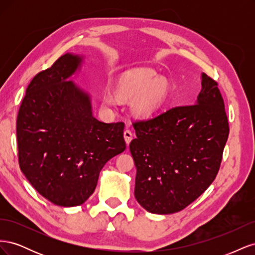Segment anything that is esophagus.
<instances>
[{
	"mask_svg": "<svg viewBox=\"0 0 255 255\" xmlns=\"http://www.w3.org/2000/svg\"><path fill=\"white\" fill-rule=\"evenodd\" d=\"M123 137H125V140H126L127 144L128 145L129 142L132 141V139H133V133L130 132L129 129H126L125 133H123Z\"/></svg>",
	"mask_w": 255,
	"mask_h": 255,
	"instance_id": "esophagus-1",
	"label": "esophagus"
}]
</instances>
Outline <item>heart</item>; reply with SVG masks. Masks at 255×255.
Segmentation results:
<instances>
[{"mask_svg": "<svg viewBox=\"0 0 255 255\" xmlns=\"http://www.w3.org/2000/svg\"><path fill=\"white\" fill-rule=\"evenodd\" d=\"M116 95L123 102H133V113L137 117L150 118L164 105L168 85L153 73L127 74L119 81ZM103 103L113 107L117 104V98L112 92H105Z\"/></svg>", "mask_w": 255, "mask_h": 255, "instance_id": "heart-1", "label": "heart"}]
</instances>
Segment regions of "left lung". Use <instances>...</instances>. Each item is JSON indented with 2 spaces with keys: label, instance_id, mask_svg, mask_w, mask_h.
Here are the masks:
<instances>
[{
  "label": "left lung",
  "instance_id": "8db88e82",
  "mask_svg": "<svg viewBox=\"0 0 255 255\" xmlns=\"http://www.w3.org/2000/svg\"><path fill=\"white\" fill-rule=\"evenodd\" d=\"M195 105L177 106L136 121L129 151L137 169L135 198L145 211L184 210L213 183L229 137V122L218 83L202 73Z\"/></svg>",
  "mask_w": 255,
  "mask_h": 255
}]
</instances>
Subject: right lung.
Wrapping results in <instances>:
<instances>
[{
    "mask_svg": "<svg viewBox=\"0 0 255 255\" xmlns=\"http://www.w3.org/2000/svg\"><path fill=\"white\" fill-rule=\"evenodd\" d=\"M82 59L67 53L36 74L17 118L21 171L42 197L66 207L86 201L104 165L127 148L125 123L97 120L90 97L68 81Z\"/></svg>",
    "mask_w": 255,
    "mask_h": 255,
    "instance_id": "add662e5",
    "label": "right lung"
}]
</instances>
